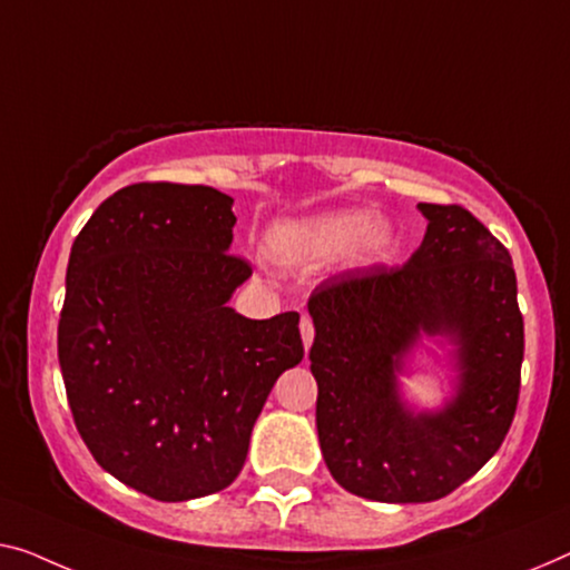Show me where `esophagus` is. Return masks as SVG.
<instances>
[{
  "label": "esophagus",
  "mask_w": 570,
  "mask_h": 570,
  "mask_svg": "<svg viewBox=\"0 0 570 570\" xmlns=\"http://www.w3.org/2000/svg\"><path fill=\"white\" fill-rule=\"evenodd\" d=\"M299 333H302V340H304V351H309L312 347V340H314V325L312 320L304 314L302 322H299Z\"/></svg>",
  "instance_id": "obj_1"
}]
</instances>
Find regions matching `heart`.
Returning <instances> with one entry per match:
<instances>
[{"instance_id":"heart-1","label":"heart","mask_w":570,"mask_h":570,"mask_svg":"<svg viewBox=\"0 0 570 570\" xmlns=\"http://www.w3.org/2000/svg\"><path fill=\"white\" fill-rule=\"evenodd\" d=\"M271 245L278 256L296 263L345 256L355 266H363L379 258L389 245V227L373 223L366 209H335L274 227Z\"/></svg>"}]
</instances>
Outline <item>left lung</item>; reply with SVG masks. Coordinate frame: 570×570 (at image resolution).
Listing matches in <instances>:
<instances>
[{
	"instance_id": "left-lung-1",
	"label": "left lung",
	"mask_w": 570,
	"mask_h": 570,
	"mask_svg": "<svg viewBox=\"0 0 570 570\" xmlns=\"http://www.w3.org/2000/svg\"><path fill=\"white\" fill-rule=\"evenodd\" d=\"M417 209L428 230L404 266L345 271L307 304L322 458L345 491L386 504L443 499L497 453L524 355L509 250L458 204ZM422 336L449 347L456 373L435 411L397 381Z\"/></svg>"
}]
</instances>
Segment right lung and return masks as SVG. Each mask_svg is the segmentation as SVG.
<instances>
[{
    "mask_svg": "<svg viewBox=\"0 0 570 570\" xmlns=\"http://www.w3.org/2000/svg\"><path fill=\"white\" fill-rule=\"evenodd\" d=\"M233 197L132 184L71 245L58 322L68 406L95 461L158 502L237 479L276 379L304 358L299 314L230 304L250 266L230 256Z\"/></svg>",
    "mask_w": 570,
    "mask_h": 570,
    "instance_id": "add662e5",
    "label": "right lung"
}]
</instances>
